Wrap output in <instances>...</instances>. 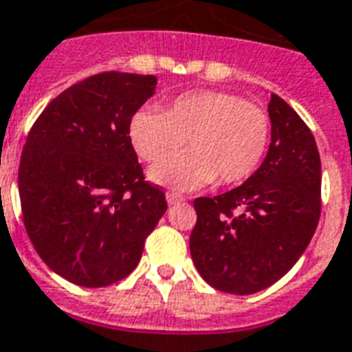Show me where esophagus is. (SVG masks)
<instances>
[{
    "label": "esophagus",
    "instance_id": "1",
    "mask_svg": "<svg viewBox=\"0 0 352 352\" xmlns=\"http://www.w3.org/2000/svg\"><path fill=\"white\" fill-rule=\"evenodd\" d=\"M166 199H168L170 205H177V203H182L184 197H182L181 194H175V192H168V194H166Z\"/></svg>",
    "mask_w": 352,
    "mask_h": 352
}]
</instances>
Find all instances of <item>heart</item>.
Segmentation results:
<instances>
[{"instance_id":"obj_1","label":"heart","mask_w":352,"mask_h":352,"mask_svg":"<svg viewBox=\"0 0 352 352\" xmlns=\"http://www.w3.org/2000/svg\"><path fill=\"white\" fill-rule=\"evenodd\" d=\"M187 140L190 152L169 157ZM129 140L136 155L155 166L153 181L194 190L218 179L230 186L248 181L264 162L272 122L264 109L241 96L194 90L171 101L164 111L138 109L129 120Z\"/></svg>"}]
</instances>
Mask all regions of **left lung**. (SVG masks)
I'll return each mask as SVG.
<instances>
[{
  "label": "left lung",
  "mask_w": 352,
  "mask_h": 352,
  "mask_svg": "<svg viewBox=\"0 0 352 352\" xmlns=\"http://www.w3.org/2000/svg\"><path fill=\"white\" fill-rule=\"evenodd\" d=\"M267 112L272 144L256 173L230 192L194 201L192 260L225 294H256L284 277L321 216V160L312 131L277 94Z\"/></svg>",
  "instance_id": "8db88e82"
}]
</instances>
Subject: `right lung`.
I'll list each match as a JSON object with an SVG mask.
<instances>
[{
  "label": "right lung",
  "instance_id": "1",
  "mask_svg": "<svg viewBox=\"0 0 352 352\" xmlns=\"http://www.w3.org/2000/svg\"><path fill=\"white\" fill-rule=\"evenodd\" d=\"M155 85L153 75H92L58 94L27 134L18 168L23 225L50 270L77 286L127 277L168 210L129 140V120Z\"/></svg>",
  "mask_w": 352,
  "mask_h": 352
}]
</instances>
